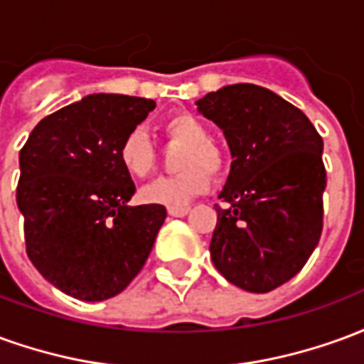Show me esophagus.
I'll return each mask as SVG.
<instances>
[{
    "label": "esophagus",
    "instance_id": "1",
    "mask_svg": "<svg viewBox=\"0 0 364 364\" xmlns=\"http://www.w3.org/2000/svg\"><path fill=\"white\" fill-rule=\"evenodd\" d=\"M191 210V206H169L167 208V214L169 216H175V218H181V216H187Z\"/></svg>",
    "mask_w": 364,
    "mask_h": 364
}]
</instances>
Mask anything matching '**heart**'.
<instances>
[{
  "label": "heart",
  "instance_id": "1",
  "mask_svg": "<svg viewBox=\"0 0 364 364\" xmlns=\"http://www.w3.org/2000/svg\"><path fill=\"white\" fill-rule=\"evenodd\" d=\"M164 134L173 142L185 144L179 167H185L179 173L169 177H158L148 183L140 197L148 205L181 206L191 198L205 193L210 187V173L204 169L222 173L226 167L224 151L208 140V128L200 119L191 112H173L161 122ZM119 159L122 167L134 177H146L156 167V150L146 130L140 127L132 128L119 146ZM203 165L205 166L202 167Z\"/></svg>",
  "mask_w": 364,
  "mask_h": 364
}]
</instances>
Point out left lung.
I'll return each mask as SVG.
<instances>
[{
    "label": "left lung",
    "mask_w": 364,
    "mask_h": 364,
    "mask_svg": "<svg viewBox=\"0 0 364 364\" xmlns=\"http://www.w3.org/2000/svg\"><path fill=\"white\" fill-rule=\"evenodd\" d=\"M198 112L232 154L216 205L210 257L247 292H269L304 267L323 228V140L304 112L273 91L236 83L206 93Z\"/></svg>",
    "instance_id": "8db88e82"
}]
</instances>
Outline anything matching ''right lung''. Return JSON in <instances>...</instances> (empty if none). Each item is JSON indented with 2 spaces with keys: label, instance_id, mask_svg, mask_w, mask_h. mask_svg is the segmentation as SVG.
Wrapping results in <instances>:
<instances>
[{
  "label": "right lung",
  "instance_id": "1",
  "mask_svg": "<svg viewBox=\"0 0 364 364\" xmlns=\"http://www.w3.org/2000/svg\"><path fill=\"white\" fill-rule=\"evenodd\" d=\"M154 109L142 97L87 95L44 117L21 150L27 255L68 296H117L150 255L166 206H128L136 187L119 146Z\"/></svg>",
  "mask_w": 364,
  "mask_h": 364
}]
</instances>
